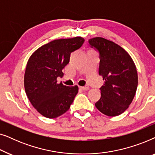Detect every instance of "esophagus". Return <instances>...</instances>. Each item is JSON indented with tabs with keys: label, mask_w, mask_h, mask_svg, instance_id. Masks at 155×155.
Here are the masks:
<instances>
[{
	"label": "esophagus",
	"mask_w": 155,
	"mask_h": 155,
	"mask_svg": "<svg viewBox=\"0 0 155 155\" xmlns=\"http://www.w3.org/2000/svg\"><path fill=\"white\" fill-rule=\"evenodd\" d=\"M79 88L82 90H87L89 89V87L87 85V86H84V87H79Z\"/></svg>",
	"instance_id": "1"
}]
</instances>
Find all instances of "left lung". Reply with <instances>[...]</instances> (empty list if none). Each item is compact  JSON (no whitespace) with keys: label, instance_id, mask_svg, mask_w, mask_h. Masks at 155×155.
Here are the masks:
<instances>
[{"label":"left lung","instance_id":"left-lung-1","mask_svg":"<svg viewBox=\"0 0 155 155\" xmlns=\"http://www.w3.org/2000/svg\"><path fill=\"white\" fill-rule=\"evenodd\" d=\"M99 54V74L104 80L97 109L108 116L120 115L128 109L137 87V73L133 59L119 45L102 37L88 41Z\"/></svg>","mask_w":155,"mask_h":155}]
</instances>
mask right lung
Returning a JSON list of instances; mask_svg holds the SVG:
<instances>
[{"instance_id":"obj_1","label":"right lung","mask_w":155,"mask_h":155,"mask_svg":"<svg viewBox=\"0 0 155 155\" xmlns=\"http://www.w3.org/2000/svg\"><path fill=\"white\" fill-rule=\"evenodd\" d=\"M83 38L56 39L36 50L29 58L25 73V92L29 101L42 116L58 117L70 109L78 87L57 82L69 63L72 52L81 47Z\"/></svg>"}]
</instances>
